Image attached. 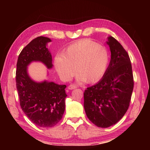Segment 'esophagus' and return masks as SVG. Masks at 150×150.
Segmentation results:
<instances>
[{
  "mask_svg": "<svg viewBox=\"0 0 150 150\" xmlns=\"http://www.w3.org/2000/svg\"><path fill=\"white\" fill-rule=\"evenodd\" d=\"M77 88V86L75 85H70L68 86V89H69V90L75 89V88Z\"/></svg>",
  "mask_w": 150,
  "mask_h": 150,
  "instance_id": "34e87169",
  "label": "esophagus"
}]
</instances>
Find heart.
<instances>
[{
  "label": "heart",
  "instance_id": "obj_1",
  "mask_svg": "<svg viewBox=\"0 0 150 150\" xmlns=\"http://www.w3.org/2000/svg\"><path fill=\"white\" fill-rule=\"evenodd\" d=\"M109 63L106 47L89 40H83L68 46L54 59V65L62 79L69 81L77 73L78 81L91 83L105 74ZM75 69L74 70V69Z\"/></svg>",
  "mask_w": 150,
  "mask_h": 150
}]
</instances>
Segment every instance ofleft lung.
<instances>
[{
  "mask_svg": "<svg viewBox=\"0 0 150 150\" xmlns=\"http://www.w3.org/2000/svg\"><path fill=\"white\" fill-rule=\"evenodd\" d=\"M111 52L109 65L102 79L84 92L88 118L100 128H108L125 115L134 88L132 69L126 51L115 38L108 37Z\"/></svg>",
  "mask_w": 150,
  "mask_h": 150,
  "instance_id": "8db88e82",
  "label": "left lung"
}]
</instances>
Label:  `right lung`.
<instances>
[{
	"instance_id": "right-lung-1",
	"label": "right lung",
	"mask_w": 150,
	"mask_h": 150,
	"mask_svg": "<svg viewBox=\"0 0 150 150\" xmlns=\"http://www.w3.org/2000/svg\"><path fill=\"white\" fill-rule=\"evenodd\" d=\"M49 38L40 36L32 40L18 58L16 88L20 105L28 118L38 126L51 128L62 118L67 97L65 85L44 80L37 82L30 77L28 67L32 62H41L52 69V57L47 48Z\"/></svg>"
}]
</instances>
